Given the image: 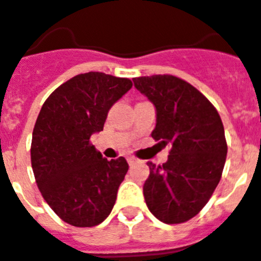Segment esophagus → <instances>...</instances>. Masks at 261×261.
I'll return each instance as SVG.
<instances>
[{
    "label": "esophagus",
    "mask_w": 261,
    "mask_h": 261,
    "mask_svg": "<svg viewBox=\"0 0 261 261\" xmlns=\"http://www.w3.org/2000/svg\"><path fill=\"white\" fill-rule=\"evenodd\" d=\"M137 162H139V159H137V158H135V156H128L129 166H133V164H136Z\"/></svg>",
    "instance_id": "obj_1"
}]
</instances>
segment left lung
<instances>
[{
	"mask_svg": "<svg viewBox=\"0 0 261 261\" xmlns=\"http://www.w3.org/2000/svg\"><path fill=\"white\" fill-rule=\"evenodd\" d=\"M133 83L156 108L152 137L171 145L163 166L148 162L145 203L164 224H182L205 207L220 183L228 152L224 125L213 103L178 76H140Z\"/></svg>",
	"mask_w": 261,
	"mask_h": 261,
	"instance_id": "left-lung-1",
	"label": "left lung"
}]
</instances>
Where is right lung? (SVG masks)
I'll return each instance as SVG.
<instances>
[{"label":"right lung","mask_w":261,"mask_h":261,"mask_svg":"<svg viewBox=\"0 0 261 261\" xmlns=\"http://www.w3.org/2000/svg\"><path fill=\"white\" fill-rule=\"evenodd\" d=\"M132 87L103 72L75 75L45 99L33 128L31 163L37 187L59 218L76 228L99 225L116 203L126 160H108L91 144L108 112Z\"/></svg>","instance_id":"add662e5"}]
</instances>
